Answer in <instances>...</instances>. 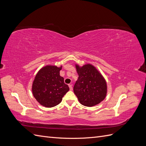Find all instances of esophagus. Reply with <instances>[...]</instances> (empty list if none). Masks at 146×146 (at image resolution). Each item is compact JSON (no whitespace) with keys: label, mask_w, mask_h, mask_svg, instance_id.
Segmentation results:
<instances>
[{"label":"esophagus","mask_w":146,"mask_h":146,"mask_svg":"<svg viewBox=\"0 0 146 146\" xmlns=\"http://www.w3.org/2000/svg\"><path fill=\"white\" fill-rule=\"evenodd\" d=\"M69 89H70V90H73V88H72V85H69Z\"/></svg>","instance_id":"obj_1"}]
</instances>
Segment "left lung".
I'll use <instances>...</instances> for the list:
<instances>
[{
	"mask_svg": "<svg viewBox=\"0 0 146 146\" xmlns=\"http://www.w3.org/2000/svg\"><path fill=\"white\" fill-rule=\"evenodd\" d=\"M78 74L74 86V94L80 103L86 107H93L105 98L107 82L94 66L87 64L80 67L76 65Z\"/></svg>",
	"mask_w": 146,
	"mask_h": 146,
	"instance_id": "left-lung-1",
	"label": "left lung"
}]
</instances>
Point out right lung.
Here are the masks:
<instances>
[{
    "mask_svg": "<svg viewBox=\"0 0 146 146\" xmlns=\"http://www.w3.org/2000/svg\"><path fill=\"white\" fill-rule=\"evenodd\" d=\"M61 68L46 66L35 76L32 85L33 95L44 107L51 108L58 105L69 90L68 85L64 82V78L60 76Z\"/></svg>",
    "mask_w": 146,
    "mask_h": 146,
    "instance_id": "add662e5",
    "label": "right lung"
}]
</instances>
